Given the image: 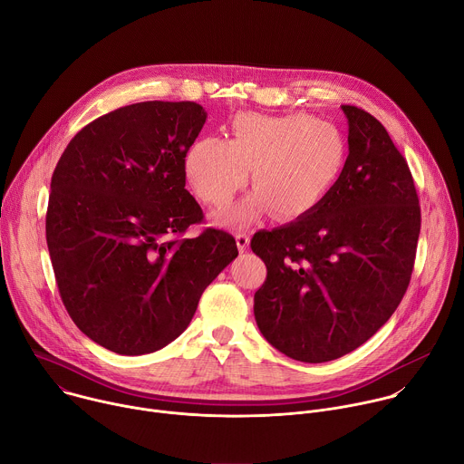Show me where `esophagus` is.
I'll return each mask as SVG.
<instances>
[{
    "mask_svg": "<svg viewBox=\"0 0 464 464\" xmlns=\"http://www.w3.org/2000/svg\"><path fill=\"white\" fill-rule=\"evenodd\" d=\"M235 240H237V246L240 251H246L247 246H249V235L244 233V231H237L235 233Z\"/></svg>",
    "mask_w": 464,
    "mask_h": 464,
    "instance_id": "1",
    "label": "esophagus"
}]
</instances>
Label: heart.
<instances>
[{"mask_svg":"<svg viewBox=\"0 0 464 464\" xmlns=\"http://www.w3.org/2000/svg\"><path fill=\"white\" fill-rule=\"evenodd\" d=\"M345 165L340 131L312 115L270 117L237 113L231 140L202 138L183 158L188 185L213 208L226 206L247 183L256 188L244 202L218 215L222 224H246L274 209L283 220L312 213L336 187Z\"/></svg>","mask_w":464,"mask_h":464,"instance_id":"obj_1","label":"heart"}]
</instances>
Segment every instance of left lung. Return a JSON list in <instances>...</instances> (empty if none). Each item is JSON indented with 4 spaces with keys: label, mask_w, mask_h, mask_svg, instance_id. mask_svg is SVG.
<instances>
[{
    "label": "left lung",
    "mask_w": 464,
    "mask_h": 464,
    "mask_svg": "<svg viewBox=\"0 0 464 464\" xmlns=\"http://www.w3.org/2000/svg\"><path fill=\"white\" fill-rule=\"evenodd\" d=\"M342 110L349 156L333 192L251 238L268 270L255 292L256 326L306 363L342 358L378 333L408 290L420 233L413 176L387 130L362 108Z\"/></svg>",
    "instance_id": "1"
}]
</instances>
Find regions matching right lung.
Segmentation results:
<instances>
[{"mask_svg":"<svg viewBox=\"0 0 464 464\" xmlns=\"http://www.w3.org/2000/svg\"><path fill=\"white\" fill-rule=\"evenodd\" d=\"M206 119L185 101L122 106L84 126L56 163L45 238L58 292L75 324L111 353L174 342L238 255L226 231L178 238L204 218L183 158Z\"/></svg>","mask_w":464,"mask_h":464,"instance_id":"right-lung-1","label":"right lung"}]
</instances>
